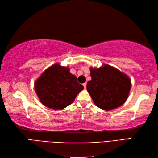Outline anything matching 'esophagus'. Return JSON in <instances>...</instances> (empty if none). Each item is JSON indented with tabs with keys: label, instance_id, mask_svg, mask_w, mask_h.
<instances>
[{
	"label": "esophagus",
	"instance_id": "1",
	"mask_svg": "<svg viewBox=\"0 0 158 158\" xmlns=\"http://www.w3.org/2000/svg\"><path fill=\"white\" fill-rule=\"evenodd\" d=\"M83 87H84V88H86V85H87V83H83Z\"/></svg>",
	"mask_w": 158,
	"mask_h": 158
}]
</instances>
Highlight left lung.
Returning a JSON list of instances; mask_svg holds the SVG:
<instances>
[{
	"label": "left lung",
	"instance_id": "obj_1",
	"mask_svg": "<svg viewBox=\"0 0 158 158\" xmlns=\"http://www.w3.org/2000/svg\"><path fill=\"white\" fill-rule=\"evenodd\" d=\"M92 80L87 90L100 109L110 110L122 106L128 96L131 81L128 77L109 65L90 69Z\"/></svg>",
	"mask_w": 158,
	"mask_h": 158
}]
</instances>
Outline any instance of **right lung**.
I'll list each match as a JSON object with an SVG mask.
<instances>
[{"instance_id":"add662e5","label":"right lung","mask_w":158,"mask_h":158,"mask_svg":"<svg viewBox=\"0 0 158 158\" xmlns=\"http://www.w3.org/2000/svg\"><path fill=\"white\" fill-rule=\"evenodd\" d=\"M35 89L43 105L58 110L73 103L83 86L77 81L69 68L56 64L43 72L36 81Z\"/></svg>"}]
</instances>
